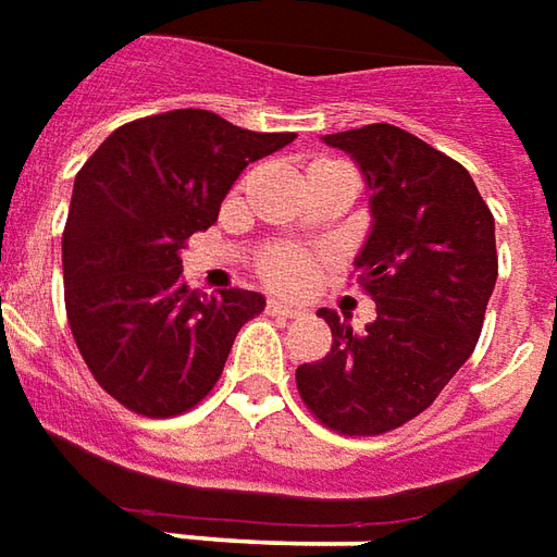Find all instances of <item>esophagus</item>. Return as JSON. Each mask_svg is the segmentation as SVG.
Instances as JSON below:
<instances>
[{"label":"esophagus","mask_w":557,"mask_h":557,"mask_svg":"<svg viewBox=\"0 0 557 557\" xmlns=\"http://www.w3.org/2000/svg\"><path fill=\"white\" fill-rule=\"evenodd\" d=\"M267 314H275V318H297L302 311L297 306H287V302H278V299H270L267 302Z\"/></svg>","instance_id":"obj_1"}]
</instances>
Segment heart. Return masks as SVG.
<instances>
[{"instance_id":"obj_1","label":"heart","mask_w":557,"mask_h":557,"mask_svg":"<svg viewBox=\"0 0 557 557\" xmlns=\"http://www.w3.org/2000/svg\"><path fill=\"white\" fill-rule=\"evenodd\" d=\"M323 164V161H321ZM321 267V251L290 243H272L255 258V275L278 294H299L311 285Z\"/></svg>"}]
</instances>
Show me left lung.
Segmentation results:
<instances>
[{"instance_id":"left-lung-1","label":"left lung","mask_w":557,"mask_h":557,"mask_svg":"<svg viewBox=\"0 0 557 557\" xmlns=\"http://www.w3.org/2000/svg\"><path fill=\"white\" fill-rule=\"evenodd\" d=\"M323 140L357 159L372 191L357 282L377 314L357 333L318 311L333 345L299 366L297 389L338 435H384L423 413L474 354L498 278L495 219L459 161L398 125Z\"/></svg>"}]
</instances>
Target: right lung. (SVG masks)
I'll list each match as a JSON object with an SVG mask.
<instances>
[{
	"label": "right lung",
	"mask_w": 557,
	"mask_h": 557,
	"mask_svg": "<svg viewBox=\"0 0 557 557\" xmlns=\"http://www.w3.org/2000/svg\"><path fill=\"white\" fill-rule=\"evenodd\" d=\"M294 137L246 132L209 110H168L120 125L77 171L62 231L65 311L83 362L122 408L176 417L222 377L263 297L188 290L180 251L219 219L248 161Z\"/></svg>",
	"instance_id": "obj_1"
}]
</instances>
